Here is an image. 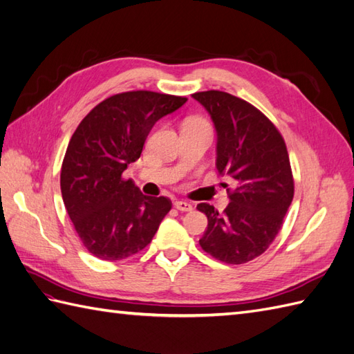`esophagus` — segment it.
<instances>
[{
	"label": "esophagus",
	"mask_w": 354,
	"mask_h": 354,
	"mask_svg": "<svg viewBox=\"0 0 354 354\" xmlns=\"http://www.w3.org/2000/svg\"><path fill=\"white\" fill-rule=\"evenodd\" d=\"M174 207L180 212H192V209H194L192 204L187 203V201H176Z\"/></svg>",
	"instance_id": "34e87169"
}]
</instances>
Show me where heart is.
<instances>
[{
  "instance_id": "b5f03b06",
  "label": "heart",
  "mask_w": 354,
  "mask_h": 354,
  "mask_svg": "<svg viewBox=\"0 0 354 354\" xmlns=\"http://www.w3.org/2000/svg\"><path fill=\"white\" fill-rule=\"evenodd\" d=\"M187 123H200V124H207L205 120L200 118V117H194V118H189Z\"/></svg>"
}]
</instances>
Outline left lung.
<instances>
[{
	"mask_svg": "<svg viewBox=\"0 0 354 354\" xmlns=\"http://www.w3.org/2000/svg\"><path fill=\"white\" fill-rule=\"evenodd\" d=\"M218 132L216 168L232 180L231 203L219 213L201 203L207 230L203 251L227 264H243L272 245L295 196V180L281 132L251 103L219 90L192 94ZM227 187V183H222Z\"/></svg>",
	"mask_w": 354,
	"mask_h": 354,
	"instance_id": "obj_1",
	"label": "left lung"
}]
</instances>
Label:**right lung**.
<instances>
[{"mask_svg": "<svg viewBox=\"0 0 354 354\" xmlns=\"http://www.w3.org/2000/svg\"><path fill=\"white\" fill-rule=\"evenodd\" d=\"M186 97L136 90L114 94L84 117L62 165V195L82 245L105 261L142 251L171 210L167 196H147L123 171L140 159L159 118Z\"/></svg>", "mask_w": 354, "mask_h": 354, "instance_id": "obj_1", "label": "right lung"}]
</instances>
